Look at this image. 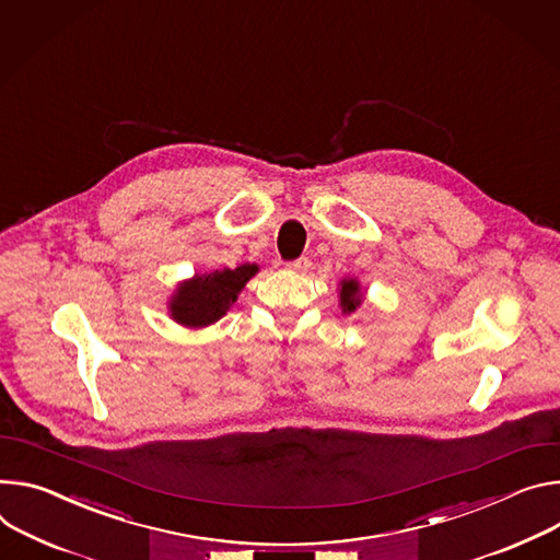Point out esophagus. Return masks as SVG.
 Instances as JSON below:
<instances>
[{
    "label": "esophagus",
    "mask_w": 560,
    "mask_h": 560,
    "mask_svg": "<svg viewBox=\"0 0 560 560\" xmlns=\"http://www.w3.org/2000/svg\"><path fill=\"white\" fill-rule=\"evenodd\" d=\"M311 266H313V264H311L308 257H299V259H294V261L288 264V270H292V272H308Z\"/></svg>",
    "instance_id": "obj_1"
}]
</instances>
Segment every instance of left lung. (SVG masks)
<instances>
[{
    "instance_id": "1",
    "label": "left lung",
    "mask_w": 560,
    "mask_h": 560,
    "mask_svg": "<svg viewBox=\"0 0 560 560\" xmlns=\"http://www.w3.org/2000/svg\"><path fill=\"white\" fill-rule=\"evenodd\" d=\"M362 303L360 296V285L354 279H343L341 281V308L343 313H352Z\"/></svg>"
}]
</instances>
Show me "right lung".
<instances>
[{
  "label": "right lung",
  "mask_w": 560,
  "mask_h": 560,
  "mask_svg": "<svg viewBox=\"0 0 560 560\" xmlns=\"http://www.w3.org/2000/svg\"><path fill=\"white\" fill-rule=\"evenodd\" d=\"M257 266L243 264L234 270H217L212 275L194 277V281L180 285L172 301V317L185 326H208L221 319L236 294L245 288L249 277L257 275Z\"/></svg>",
  "instance_id": "right-lung-1"
}]
</instances>
